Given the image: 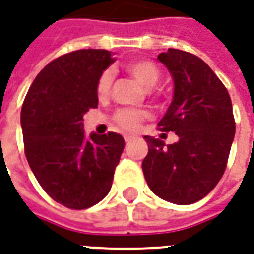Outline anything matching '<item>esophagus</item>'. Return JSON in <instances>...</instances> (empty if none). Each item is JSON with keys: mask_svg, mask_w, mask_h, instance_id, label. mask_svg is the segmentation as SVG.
<instances>
[{"mask_svg": "<svg viewBox=\"0 0 254 254\" xmlns=\"http://www.w3.org/2000/svg\"><path fill=\"white\" fill-rule=\"evenodd\" d=\"M133 139H134V136H130V134H127V136H125V141H127V144H129Z\"/></svg>", "mask_w": 254, "mask_h": 254, "instance_id": "1", "label": "esophagus"}]
</instances>
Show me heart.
I'll list each match as a JSON object with an SVG mask.
<instances>
[{"label": "heart", "instance_id": "1", "mask_svg": "<svg viewBox=\"0 0 254 254\" xmlns=\"http://www.w3.org/2000/svg\"><path fill=\"white\" fill-rule=\"evenodd\" d=\"M127 71L132 75L140 85L150 89L159 79V68L158 65L148 59L133 60L125 64ZM113 84V72L111 70H104L97 79L96 92L99 96H107ZM148 114L145 111H137V110L122 109L115 114V122L117 125L127 130V132H134L140 127L141 121H144Z\"/></svg>", "mask_w": 254, "mask_h": 254}]
</instances>
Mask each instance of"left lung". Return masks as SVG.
<instances>
[{"label":"left lung","mask_w":254,"mask_h":254,"mask_svg":"<svg viewBox=\"0 0 254 254\" xmlns=\"http://www.w3.org/2000/svg\"><path fill=\"white\" fill-rule=\"evenodd\" d=\"M173 79V100L159 130L177 141L144 136L148 154L143 173L148 187L165 201L190 205L206 196L223 176L235 136L232 104L226 86L192 53L172 49L157 58Z\"/></svg>","instance_id":"obj_1"}]
</instances>
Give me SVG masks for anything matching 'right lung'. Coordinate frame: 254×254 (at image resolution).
I'll return each mask as SVG.
<instances>
[{
	"instance_id": "right-lung-1",
	"label": "right lung",
	"mask_w": 254,
	"mask_h": 254,
	"mask_svg": "<svg viewBox=\"0 0 254 254\" xmlns=\"http://www.w3.org/2000/svg\"><path fill=\"white\" fill-rule=\"evenodd\" d=\"M114 58L81 49L45 65L31 84L20 114L28 165L53 201L86 209L109 194L125 147L121 134L84 132V114L97 109V79Z\"/></svg>"
}]
</instances>
